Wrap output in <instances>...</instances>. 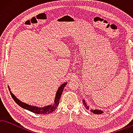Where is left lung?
Masks as SVG:
<instances>
[{
  "label": "left lung",
  "mask_w": 133,
  "mask_h": 133,
  "mask_svg": "<svg viewBox=\"0 0 133 133\" xmlns=\"http://www.w3.org/2000/svg\"><path fill=\"white\" fill-rule=\"evenodd\" d=\"M83 104H84V105H85V108H87V109H88H88H89V107L87 106V103H86V102H85V101H84V100H83ZM90 111H91L93 113L97 114V115H101V114L103 113V111L99 110H90Z\"/></svg>",
  "instance_id": "obj_1"
}]
</instances>
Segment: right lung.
I'll return each instance as SVG.
<instances>
[{
    "mask_svg": "<svg viewBox=\"0 0 133 133\" xmlns=\"http://www.w3.org/2000/svg\"><path fill=\"white\" fill-rule=\"evenodd\" d=\"M67 84V82H65L60 86L58 88V89L57 90V94H56V96H55V101H54V104H52V105H49L47 106L44 107V108H38V107L36 106H30L29 104H27L25 103H23V102H21L19 101L17 97H16L15 95H14L10 91V89L9 88V89L10 90V95L12 98L13 99L14 101L17 103L18 105H19L20 107L24 108L25 109H27V110H29L31 112H33L34 113L36 114H39V115H47V114H50L51 113L54 111L56 109H57V108L59 104V100L61 98V95L62 94L63 90H64V87L66 86Z\"/></svg>",
    "mask_w": 133,
    "mask_h": 133,
    "instance_id": "add662e5",
    "label": "right lung"
}]
</instances>
